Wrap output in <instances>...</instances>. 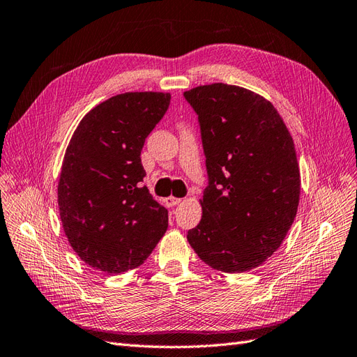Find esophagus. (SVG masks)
<instances>
[{"mask_svg": "<svg viewBox=\"0 0 357 357\" xmlns=\"http://www.w3.org/2000/svg\"><path fill=\"white\" fill-rule=\"evenodd\" d=\"M165 202H166L167 206H176V205H179V203H181V199L167 197V199H165Z\"/></svg>", "mask_w": 357, "mask_h": 357, "instance_id": "esophagus-1", "label": "esophagus"}]
</instances>
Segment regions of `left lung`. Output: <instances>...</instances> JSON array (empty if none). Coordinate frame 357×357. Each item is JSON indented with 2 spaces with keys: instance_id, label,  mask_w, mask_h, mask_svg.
Listing matches in <instances>:
<instances>
[{
  "instance_id": "1",
  "label": "left lung",
  "mask_w": 357,
  "mask_h": 357,
  "mask_svg": "<svg viewBox=\"0 0 357 357\" xmlns=\"http://www.w3.org/2000/svg\"><path fill=\"white\" fill-rule=\"evenodd\" d=\"M184 97L199 116L209 181L187 239L213 269L251 271L280 248L296 217L293 139L271 101L250 89L212 84Z\"/></svg>"
}]
</instances>
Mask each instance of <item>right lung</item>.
Listing matches in <instances>:
<instances>
[{
	"mask_svg": "<svg viewBox=\"0 0 357 357\" xmlns=\"http://www.w3.org/2000/svg\"><path fill=\"white\" fill-rule=\"evenodd\" d=\"M169 105L167 93L115 96L89 110L70 140L58 182L59 215L71 248L91 268L135 269L167 230V209L142 185L140 152Z\"/></svg>",
	"mask_w": 357,
	"mask_h": 357,
	"instance_id": "right-lung-1",
	"label": "right lung"
}]
</instances>
